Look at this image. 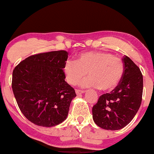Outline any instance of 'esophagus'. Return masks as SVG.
<instances>
[{
	"instance_id": "esophagus-1",
	"label": "esophagus",
	"mask_w": 154,
	"mask_h": 154,
	"mask_svg": "<svg viewBox=\"0 0 154 154\" xmlns=\"http://www.w3.org/2000/svg\"><path fill=\"white\" fill-rule=\"evenodd\" d=\"M75 92H76V94H77V95H80V94H82V93H84V91H83V90H79V89H76Z\"/></svg>"
}]
</instances>
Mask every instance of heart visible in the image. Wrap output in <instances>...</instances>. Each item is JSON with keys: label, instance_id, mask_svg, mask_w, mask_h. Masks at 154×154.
<instances>
[{"label": "heart", "instance_id": "b5f03b06", "mask_svg": "<svg viewBox=\"0 0 154 154\" xmlns=\"http://www.w3.org/2000/svg\"><path fill=\"white\" fill-rule=\"evenodd\" d=\"M67 82L77 85L87 72L89 77L80 83L83 88H99L111 91L117 87L124 71L120 58L104 52H86L77 56L76 60H68L63 67Z\"/></svg>", "mask_w": 154, "mask_h": 154}]
</instances>
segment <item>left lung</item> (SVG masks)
I'll use <instances>...</instances> for the list:
<instances>
[{"instance_id":"8db88e82","label":"left lung","mask_w":154,"mask_h":154,"mask_svg":"<svg viewBox=\"0 0 154 154\" xmlns=\"http://www.w3.org/2000/svg\"><path fill=\"white\" fill-rule=\"evenodd\" d=\"M123 62L124 71L119 84L110 93L101 95L92 107L95 124L107 130H118L127 126L141 104L142 74L128 56H123Z\"/></svg>"}]
</instances>
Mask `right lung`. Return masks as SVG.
Wrapping results in <instances>:
<instances>
[{
  "label": "right lung",
  "mask_w": 154,
  "mask_h": 154,
  "mask_svg": "<svg viewBox=\"0 0 154 154\" xmlns=\"http://www.w3.org/2000/svg\"><path fill=\"white\" fill-rule=\"evenodd\" d=\"M65 50L39 53L26 58L13 71L12 88L23 115L34 124L52 127L67 118L74 88L65 80Z\"/></svg>",
  "instance_id": "1"
}]
</instances>
